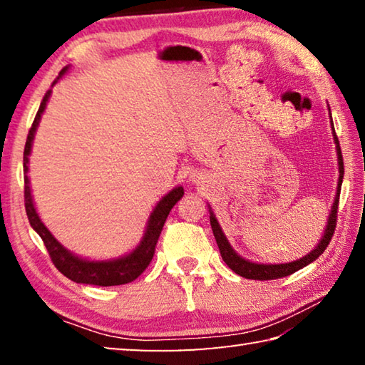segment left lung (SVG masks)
Listing matches in <instances>:
<instances>
[{"instance_id": "8db88e82", "label": "left lung", "mask_w": 365, "mask_h": 365, "mask_svg": "<svg viewBox=\"0 0 365 365\" xmlns=\"http://www.w3.org/2000/svg\"><path fill=\"white\" fill-rule=\"evenodd\" d=\"M331 117V114H330ZM333 125V123H331ZM333 137H335V143H336V153H338V165H339V178H338V190H336V197L335 202H333L331 207V214L329 217V225L325 228V235L320 240V243L317 245V248L312 252H309L307 256L302 259H298L294 262H288V264H255L246 261V259L240 257L237 252L232 250V246L228 245L225 235L222 233V228L219 227V222L215 220L214 214L211 212V227H212V233L215 237V242H217L220 256L224 259V262L230 267L235 274L245 277V279H251V280H275V279H282V277H288L294 274L296 270H299L302 267H306L307 264H311L312 261L322 255V252L327 250L330 240L335 233L336 228V217H338V201H339V191H341V183H343V174H344V165H343V154H341V148H339V141L336 137L335 128H333Z\"/></svg>"}]
</instances>
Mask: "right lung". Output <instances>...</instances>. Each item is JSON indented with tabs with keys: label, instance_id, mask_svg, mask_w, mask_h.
Listing matches in <instances>:
<instances>
[{
	"label": "right lung",
	"instance_id": "right-lung-1",
	"mask_svg": "<svg viewBox=\"0 0 365 365\" xmlns=\"http://www.w3.org/2000/svg\"><path fill=\"white\" fill-rule=\"evenodd\" d=\"M66 71L67 69L61 71V76H63ZM54 83H56V80H54L53 85ZM49 93H51V90H48L45 96H43L38 113H36L35 120L29 130L26 148H24V201H26V212H27L29 222L30 225L35 228V232L41 237L43 243H45L48 250V255L54 264V267H56L64 277H67V279H71L76 283H86V285H98V287L125 285V283H130L135 279H138L153 261L159 235L163 232L165 219H168L170 209L175 206V202L183 196V188L182 187L174 188L169 195H165L163 200L159 201V205L151 214L150 222H148V228L143 237V242H141L138 248L133 252H130L128 256L115 259V261L90 262L71 255L69 251L64 250L63 246L56 242V238L48 232V228L41 224L38 214H36L34 207L32 195H30V187H29V177H27L30 148H32V140L36 130V125H38L40 122L41 113L45 110Z\"/></svg>",
	"mask_w": 365,
	"mask_h": 365
}]
</instances>
